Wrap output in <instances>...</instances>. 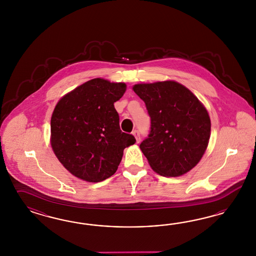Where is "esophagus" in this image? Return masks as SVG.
I'll list each match as a JSON object with an SVG mask.
<instances>
[{
	"label": "esophagus",
	"mask_w": 256,
	"mask_h": 256,
	"mask_svg": "<svg viewBox=\"0 0 256 256\" xmlns=\"http://www.w3.org/2000/svg\"><path fill=\"white\" fill-rule=\"evenodd\" d=\"M132 134L135 136V138H136L137 142L139 144L140 142V132H138V130H134V132H132Z\"/></svg>",
	"instance_id": "obj_1"
}]
</instances>
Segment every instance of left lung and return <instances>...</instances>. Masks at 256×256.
Masks as SVG:
<instances>
[{
    "instance_id": "obj_1",
    "label": "left lung",
    "mask_w": 256,
    "mask_h": 256,
    "mask_svg": "<svg viewBox=\"0 0 256 256\" xmlns=\"http://www.w3.org/2000/svg\"><path fill=\"white\" fill-rule=\"evenodd\" d=\"M133 91L144 101L150 132L140 144L151 168L163 176H179L200 162L208 146L210 116L185 86L174 80L140 84Z\"/></svg>"
}]
</instances>
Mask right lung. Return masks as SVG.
Listing matches in <instances>:
<instances>
[{"label": "right lung", "mask_w": 256, "mask_h": 256, "mask_svg": "<svg viewBox=\"0 0 256 256\" xmlns=\"http://www.w3.org/2000/svg\"><path fill=\"white\" fill-rule=\"evenodd\" d=\"M126 86L93 78L57 103L50 120V144L64 167L78 178L100 182L116 172L132 134L120 130L114 102Z\"/></svg>", "instance_id": "right-lung-1"}]
</instances>
